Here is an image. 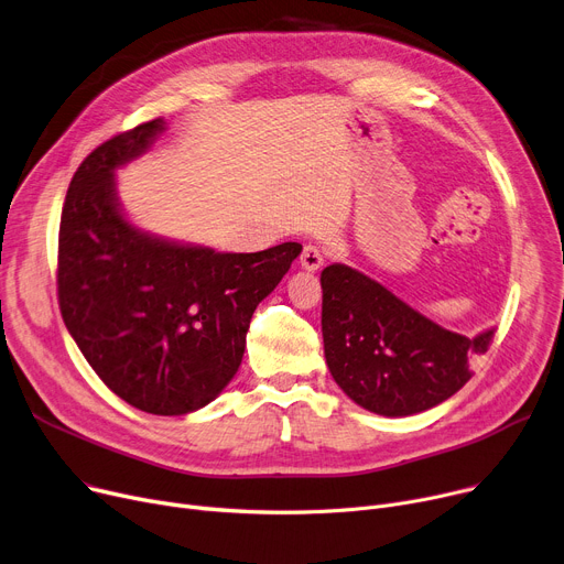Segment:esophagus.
Wrapping results in <instances>:
<instances>
[{
	"label": "esophagus",
	"instance_id": "34e87169",
	"mask_svg": "<svg viewBox=\"0 0 564 564\" xmlns=\"http://www.w3.org/2000/svg\"><path fill=\"white\" fill-rule=\"evenodd\" d=\"M324 265V253L317 245H306L302 251V268L308 272H317Z\"/></svg>",
	"mask_w": 564,
	"mask_h": 564
}]
</instances>
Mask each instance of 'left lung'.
<instances>
[{"mask_svg":"<svg viewBox=\"0 0 564 564\" xmlns=\"http://www.w3.org/2000/svg\"><path fill=\"white\" fill-rule=\"evenodd\" d=\"M322 335L330 377L369 412H424L471 379L495 330L467 337L410 308L373 279L333 262L322 272Z\"/></svg>","mask_w":564,"mask_h":564,"instance_id":"left-lung-1","label":"left lung"}]
</instances>
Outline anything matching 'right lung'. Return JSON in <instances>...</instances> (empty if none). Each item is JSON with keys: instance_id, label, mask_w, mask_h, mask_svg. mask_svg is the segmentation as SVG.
<instances>
[{"instance_id": "add662e5", "label": "right lung", "mask_w": 564, "mask_h": 564, "mask_svg": "<svg viewBox=\"0 0 564 564\" xmlns=\"http://www.w3.org/2000/svg\"><path fill=\"white\" fill-rule=\"evenodd\" d=\"M163 131V118L124 131L74 172L61 213L56 285L63 322L97 377L129 405L172 417L204 408L229 386L256 306L302 245L221 253L133 227L116 170Z\"/></svg>"}]
</instances>
